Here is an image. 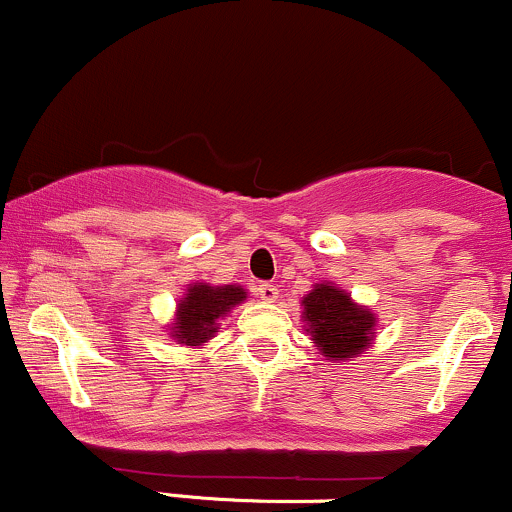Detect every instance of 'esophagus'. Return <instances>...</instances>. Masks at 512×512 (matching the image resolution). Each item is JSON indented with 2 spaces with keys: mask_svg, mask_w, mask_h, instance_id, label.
I'll return each mask as SVG.
<instances>
[{
  "mask_svg": "<svg viewBox=\"0 0 512 512\" xmlns=\"http://www.w3.org/2000/svg\"><path fill=\"white\" fill-rule=\"evenodd\" d=\"M256 295L261 300H266V302H276L278 300V288L273 283H261L256 288Z\"/></svg>",
  "mask_w": 512,
  "mask_h": 512,
  "instance_id": "34e87169",
  "label": "esophagus"
}]
</instances>
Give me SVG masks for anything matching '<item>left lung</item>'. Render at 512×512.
Wrapping results in <instances>:
<instances>
[{
    "label": "left lung",
    "instance_id": "1",
    "mask_svg": "<svg viewBox=\"0 0 512 512\" xmlns=\"http://www.w3.org/2000/svg\"><path fill=\"white\" fill-rule=\"evenodd\" d=\"M302 320L312 344L329 361H351L376 337V315L334 283H317L302 298Z\"/></svg>",
    "mask_w": 512,
    "mask_h": 512
}]
</instances>
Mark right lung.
<instances>
[{
  "instance_id": "add662e5",
  "label": "right lung",
  "mask_w": 512,
  "mask_h": 512,
  "mask_svg": "<svg viewBox=\"0 0 512 512\" xmlns=\"http://www.w3.org/2000/svg\"><path fill=\"white\" fill-rule=\"evenodd\" d=\"M246 300L241 285H207L192 283L178 300L175 322L170 324V337L185 346H202L214 337L219 320L229 315L232 307Z\"/></svg>"
}]
</instances>
